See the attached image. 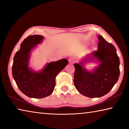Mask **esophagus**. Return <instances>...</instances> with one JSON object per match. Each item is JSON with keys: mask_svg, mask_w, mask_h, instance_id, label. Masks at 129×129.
Returning <instances> with one entry per match:
<instances>
[{"mask_svg": "<svg viewBox=\"0 0 129 129\" xmlns=\"http://www.w3.org/2000/svg\"><path fill=\"white\" fill-rule=\"evenodd\" d=\"M75 62V58H74L73 57H70L69 58V64H73L74 62Z\"/></svg>", "mask_w": 129, "mask_h": 129, "instance_id": "obj_1", "label": "esophagus"}]
</instances>
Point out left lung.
<instances>
[{
    "label": "left lung",
    "instance_id": "8db88e82",
    "mask_svg": "<svg viewBox=\"0 0 129 129\" xmlns=\"http://www.w3.org/2000/svg\"><path fill=\"white\" fill-rule=\"evenodd\" d=\"M97 51L88 54L74 64V84L77 90L89 98L101 97L108 94L116 84L119 76V58L116 49L101 35H98ZM95 62L99 64L88 70L85 64Z\"/></svg>",
    "mask_w": 129,
    "mask_h": 129
}]
</instances>
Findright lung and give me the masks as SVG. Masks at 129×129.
I'll list each match as a JSON object with an SVG mask.
<instances>
[{
    "instance_id": "right-lung-1",
    "label": "right lung",
    "mask_w": 129,
    "mask_h": 129,
    "mask_svg": "<svg viewBox=\"0 0 129 129\" xmlns=\"http://www.w3.org/2000/svg\"><path fill=\"white\" fill-rule=\"evenodd\" d=\"M42 35L29 36L20 44L15 54L12 73L15 82L23 94L30 98L42 99L51 95L54 90L56 76L68 64L65 58L47 63L39 71L29 67L32 50L43 42Z\"/></svg>"
}]
</instances>
